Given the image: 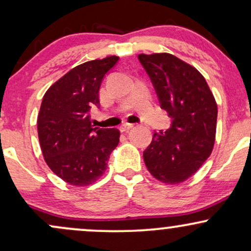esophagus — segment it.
<instances>
[{
  "instance_id": "obj_1",
  "label": "esophagus",
  "mask_w": 251,
  "mask_h": 251,
  "mask_svg": "<svg viewBox=\"0 0 251 251\" xmlns=\"http://www.w3.org/2000/svg\"><path fill=\"white\" fill-rule=\"evenodd\" d=\"M133 124H128V123H125V124H123L122 126H120V131L122 132H127V131H129V129H131L132 127H133Z\"/></svg>"
}]
</instances>
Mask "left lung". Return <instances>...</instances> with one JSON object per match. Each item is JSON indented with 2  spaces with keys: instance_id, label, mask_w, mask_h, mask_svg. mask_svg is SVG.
<instances>
[{
  "instance_id": "1",
  "label": "left lung",
  "mask_w": 251,
  "mask_h": 251,
  "mask_svg": "<svg viewBox=\"0 0 251 251\" xmlns=\"http://www.w3.org/2000/svg\"><path fill=\"white\" fill-rule=\"evenodd\" d=\"M160 107L171 118L165 132H154L144 162L155 179L186 180L203 165L215 144L217 103L201 74L169 53L139 54Z\"/></svg>"
}]
</instances>
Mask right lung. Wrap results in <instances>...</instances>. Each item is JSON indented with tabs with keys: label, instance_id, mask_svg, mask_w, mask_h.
Instances as JSON below:
<instances>
[{
	"label": "right lung",
	"instance_id": "add662e5",
	"mask_svg": "<svg viewBox=\"0 0 251 251\" xmlns=\"http://www.w3.org/2000/svg\"><path fill=\"white\" fill-rule=\"evenodd\" d=\"M118 60L107 56L81 63L43 96L37 117L42 154L51 171L71 185L99 179L119 143V129L94 127L89 116L93 106L100 107V85Z\"/></svg>",
	"mask_w": 251,
	"mask_h": 251
}]
</instances>
